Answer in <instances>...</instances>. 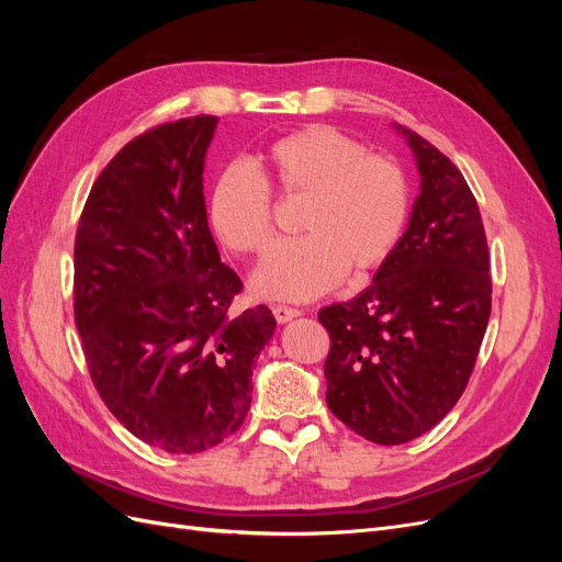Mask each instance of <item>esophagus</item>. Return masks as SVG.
Returning a JSON list of instances; mask_svg holds the SVG:
<instances>
[{
  "instance_id": "obj_1",
  "label": "esophagus",
  "mask_w": 562,
  "mask_h": 562,
  "mask_svg": "<svg viewBox=\"0 0 562 562\" xmlns=\"http://www.w3.org/2000/svg\"><path fill=\"white\" fill-rule=\"evenodd\" d=\"M271 314H274L277 323H288V321L297 318L302 312L295 307H283V304H277V307H271Z\"/></svg>"
}]
</instances>
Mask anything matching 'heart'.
<instances>
[{
  "label": "heart",
  "instance_id": "1",
  "mask_svg": "<svg viewBox=\"0 0 562 562\" xmlns=\"http://www.w3.org/2000/svg\"><path fill=\"white\" fill-rule=\"evenodd\" d=\"M232 166L213 184L209 225L236 255H262L274 241V192L307 199L302 239L279 246L252 279L271 300H314L353 277L380 269L396 250L411 211L403 166L382 151H366L333 126H304L271 143L255 164Z\"/></svg>",
  "mask_w": 562,
  "mask_h": 562
}]
</instances>
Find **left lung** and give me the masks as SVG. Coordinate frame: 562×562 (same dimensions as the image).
Segmentation results:
<instances>
[{"label":"left lung","mask_w":562,"mask_h":562,"mask_svg":"<svg viewBox=\"0 0 562 562\" xmlns=\"http://www.w3.org/2000/svg\"><path fill=\"white\" fill-rule=\"evenodd\" d=\"M422 192L375 281L318 321L330 335L326 403L351 431L401 446L434 429L479 359L492 310L479 203L459 168L411 128Z\"/></svg>","instance_id":"8db88e82"}]
</instances>
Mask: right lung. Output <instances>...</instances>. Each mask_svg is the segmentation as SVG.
I'll return each instance as SVG.
<instances>
[{"label":"right lung","instance_id":"add662e5","mask_svg":"<svg viewBox=\"0 0 562 562\" xmlns=\"http://www.w3.org/2000/svg\"><path fill=\"white\" fill-rule=\"evenodd\" d=\"M217 116L149 128L116 151L75 236V323L95 391L147 446L203 452L241 427L269 307L234 316L241 279L220 262L203 201Z\"/></svg>","mask_w":562,"mask_h":562}]
</instances>
